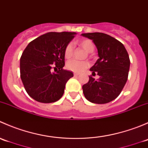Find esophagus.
Here are the masks:
<instances>
[{
	"mask_svg": "<svg viewBox=\"0 0 148 148\" xmlns=\"http://www.w3.org/2000/svg\"><path fill=\"white\" fill-rule=\"evenodd\" d=\"M79 75V74H78V73H74V77H78Z\"/></svg>",
	"mask_w": 148,
	"mask_h": 148,
	"instance_id": "obj_1",
	"label": "esophagus"
}]
</instances>
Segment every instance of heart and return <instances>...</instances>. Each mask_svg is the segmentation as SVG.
Listing matches in <instances>:
<instances>
[{"label":"heart","instance_id":"heart-1","mask_svg":"<svg viewBox=\"0 0 148 148\" xmlns=\"http://www.w3.org/2000/svg\"><path fill=\"white\" fill-rule=\"evenodd\" d=\"M78 44L81 46L87 53H92L95 50V44L89 39H82L78 41ZM74 53V45L72 43L67 44L64 49V57L66 59H69L72 57ZM89 62L87 61H77L75 59L67 62L66 66L69 71L76 73H82L89 66Z\"/></svg>","mask_w":148,"mask_h":148}]
</instances>
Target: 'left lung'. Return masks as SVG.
Wrapping results in <instances>:
<instances>
[{
	"mask_svg": "<svg viewBox=\"0 0 148 148\" xmlns=\"http://www.w3.org/2000/svg\"><path fill=\"white\" fill-rule=\"evenodd\" d=\"M82 36L92 40L96 46L99 59L91 67L92 75L82 86L85 98L95 104H106L120 95L127 82L129 73V55L123 44L111 36L103 33L82 34Z\"/></svg>",
	"mask_w": 148,
	"mask_h": 148,
	"instance_id": "8db88e82",
	"label": "left lung"
}]
</instances>
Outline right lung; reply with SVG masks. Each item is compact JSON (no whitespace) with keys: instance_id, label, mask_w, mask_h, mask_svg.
<instances>
[{"instance_id":"add662e5","label":"right lung","mask_w":148,"mask_h":148,"mask_svg":"<svg viewBox=\"0 0 148 148\" xmlns=\"http://www.w3.org/2000/svg\"><path fill=\"white\" fill-rule=\"evenodd\" d=\"M76 34L46 33L31 41L23 51L21 79L28 95L37 102H55L63 96L66 84L74 76L72 71L63 69L64 49ZM53 65L58 68L56 73L51 72Z\"/></svg>"}]
</instances>
